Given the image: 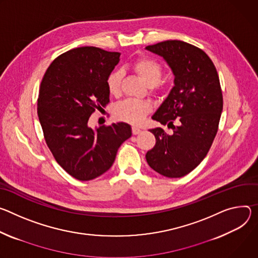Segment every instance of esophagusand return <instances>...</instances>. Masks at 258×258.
Returning <instances> with one entry per match:
<instances>
[{
  "label": "esophagus",
  "mask_w": 258,
  "mask_h": 258,
  "mask_svg": "<svg viewBox=\"0 0 258 258\" xmlns=\"http://www.w3.org/2000/svg\"><path fill=\"white\" fill-rule=\"evenodd\" d=\"M141 132V129L140 128H138V127H132V133L134 134V135H137V134H139Z\"/></svg>",
  "instance_id": "1"
}]
</instances>
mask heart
<instances>
[{"mask_svg":"<svg viewBox=\"0 0 258 258\" xmlns=\"http://www.w3.org/2000/svg\"><path fill=\"white\" fill-rule=\"evenodd\" d=\"M131 69L147 85L152 86V87H158V86H160L162 67L156 60L151 58H140L135 60L131 64ZM122 73L120 71H113L107 77L106 85L111 95L119 94ZM150 110L151 105L147 101L126 99L116 105L113 112L114 116L119 120L131 124H138L146 118Z\"/></svg>","mask_w":258,"mask_h":258,"instance_id":"b5f03b06","label":"heart"}]
</instances>
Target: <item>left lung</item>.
<instances>
[{
  "label": "left lung",
  "mask_w": 258,
  "mask_h": 258,
  "mask_svg": "<svg viewBox=\"0 0 258 258\" xmlns=\"http://www.w3.org/2000/svg\"><path fill=\"white\" fill-rule=\"evenodd\" d=\"M146 49L163 57L174 76V86L152 116L173 133L151 129L156 145L146 159L159 174L182 177L203 161L217 133L223 106L218 74L209 56L188 43L169 40Z\"/></svg>",
  "instance_id": "obj_1"
}]
</instances>
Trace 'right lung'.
Segmentation results:
<instances>
[{
    "label": "right lung",
    "instance_id": "obj_1",
    "mask_svg": "<svg viewBox=\"0 0 258 258\" xmlns=\"http://www.w3.org/2000/svg\"><path fill=\"white\" fill-rule=\"evenodd\" d=\"M120 55L96 47L72 49L50 64L41 83L38 117L46 144L56 162L82 181L106 172L132 135L124 122L88 126L91 113L109 102L106 80Z\"/></svg>",
    "mask_w": 258,
    "mask_h": 258
}]
</instances>
